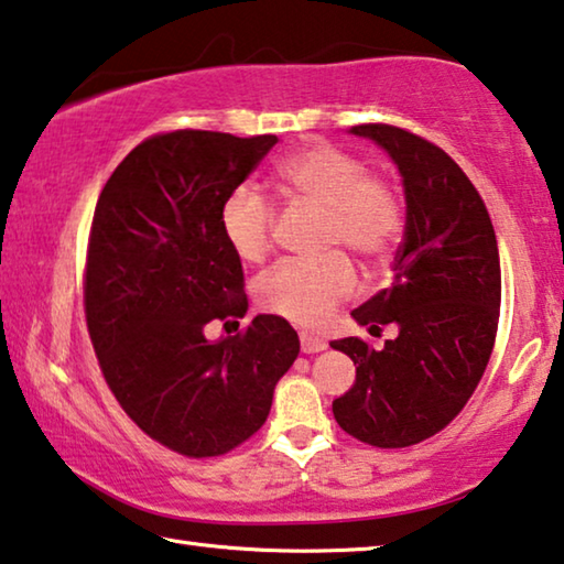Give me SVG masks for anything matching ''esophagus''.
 <instances>
[{
    "label": "esophagus",
    "mask_w": 564,
    "mask_h": 564,
    "mask_svg": "<svg viewBox=\"0 0 564 564\" xmlns=\"http://www.w3.org/2000/svg\"><path fill=\"white\" fill-rule=\"evenodd\" d=\"M326 349V341L318 339V336H311V334H301V351L304 355H316V351H324Z\"/></svg>",
    "instance_id": "esophagus-1"
}]
</instances>
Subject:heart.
Listing matches in <instances>:
<instances>
[{
    "label": "heart",
    "mask_w": 564,
    "mask_h": 564,
    "mask_svg": "<svg viewBox=\"0 0 564 564\" xmlns=\"http://www.w3.org/2000/svg\"><path fill=\"white\" fill-rule=\"evenodd\" d=\"M275 174L289 195L324 209L326 248L344 246L365 265L382 263L392 253L405 207L400 192L382 176L369 174L362 159L314 141L285 156ZM273 220V207L250 187L232 189L220 207L223 235L242 263H260L271 253ZM357 289L349 258L332 253L316 263L291 260L279 265L258 283V299L271 314L318 329Z\"/></svg>",
    "instance_id": "heart-1"
}]
</instances>
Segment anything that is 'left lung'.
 <instances>
[{"instance_id":"8db88e82","label":"left lung","mask_w":564,"mask_h":564,"mask_svg":"<svg viewBox=\"0 0 564 564\" xmlns=\"http://www.w3.org/2000/svg\"><path fill=\"white\" fill-rule=\"evenodd\" d=\"M349 133L388 151L405 192V238L392 285L351 311L359 326L398 336L382 349L357 336L332 341L357 365L334 400L341 431L377 448H405L456 417L489 365L501 306L497 235L464 170L431 141L388 123Z\"/></svg>"}]
</instances>
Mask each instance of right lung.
Wrapping results in <instances>:
<instances>
[{
    "instance_id": "add662e5",
    "label": "right lung",
    "mask_w": 564,
    "mask_h": 564,
    "mask_svg": "<svg viewBox=\"0 0 564 564\" xmlns=\"http://www.w3.org/2000/svg\"><path fill=\"white\" fill-rule=\"evenodd\" d=\"M275 144L271 133H162L133 149L98 197L90 341L129 417L182 456H220L248 441L299 357V334L273 314H258L246 334H205L248 311L220 207Z\"/></svg>"
}]
</instances>
